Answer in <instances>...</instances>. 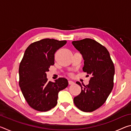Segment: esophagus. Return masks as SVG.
<instances>
[{
  "instance_id": "esophagus-1",
  "label": "esophagus",
  "mask_w": 131,
  "mask_h": 131,
  "mask_svg": "<svg viewBox=\"0 0 131 131\" xmlns=\"http://www.w3.org/2000/svg\"><path fill=\"white\" fill-rule=\"evenodd\" d=\"M68 83L69 85H72V84H74V82L72 81V80H69L68 81Z\"/></svg>"
}]
</instances>
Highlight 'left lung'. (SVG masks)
I'll return each mask as SVG.
<instances>
[{
	"mask_svg": "<svg viewBox=\"0 0 131 131\" xmlns=\"http://www.w3.org/2000/svg\"><path fill=\"white\" fill-rule=\"evenodd\" d=\"M72 44L83 56V70L91 75L89 84L83 85L79 81L81 91L74 97L77 108L84 112H91L103 105L113 88L115 72L113 62L106 48L95 40L86 38L73 41Z\"/></svg>",
	"mask_w": 131,
	"mask_h": 131,
	"instance_id": "obj_1",
	"label": "left lung"
}]
</instances>
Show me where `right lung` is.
<instances>
[{
    "label": "right lung",
    "mask_w": 131,
    "mask_h": 131,
    "mask_svg": "<svg viewBox=\"0 0 131 131\" xmlns=\"http://www.w3.org/2000/svg\"><path fill=\"white\" fill-rule=\"evenodd\" d=\"M66 40L44 39L30 44L24 52L19 67V85L31 107L47 112L57 104L58 93L68 87L65 78L48 81L46 72L54 64V54Z\"/></svg>",
    "instance_id": "1"
}]
</instances>
